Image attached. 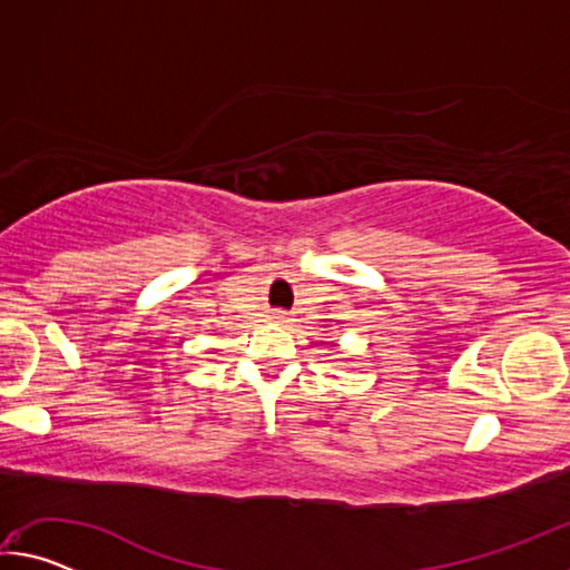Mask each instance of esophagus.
Wrapping results in <instances>:
<instances>
[{
	"instance_id": "obj_1",
	"label": "esophagus",
	"mask_w": 570,
	"mask_h": 570,
	"mask_svg": "<svg viewBox=\"0 0 570 570\" xmlns=\"http://www.w3.org/2000/svg\"><path fill=\"white\" fill-rule=\"evenodd\" d=\"M274 320H276V322H286V314H284V312H276Z\"/></svg>"
}]
</instances>
